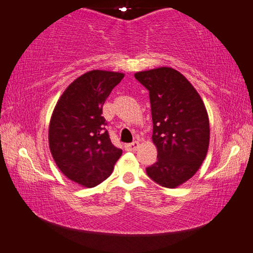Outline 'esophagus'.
Returning a JSON list of instances; mask_svg holds the SVG:
<instances>
[{
    "instance_id": "1",
    "label": "esophagus",
    "mask_w": 253,
    "mask_h": 253,
    "mask_svg": "<svg viewBox=\"0 0 253 253\" xmlns=\"http://www.w3.org/2000/svg\"><path fill=\"white\" fill-rule=\"evenodd\" d=\"M138 146H139V143L137 141H134V142L129 143V144H126L125 148L127 151H135L138 148Z\"/></svg>"
}]
</instances>
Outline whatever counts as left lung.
Masks as SVG:
<instances>
[{
	"instance_id": "left-lung-1",
	"label": "left lung",
	"mask_w": 253,
	"mask_h": 253,
	"mask_svg": "<svg viewBox=\"0 0 253 253\" xmlns=\"http://www.w3.org/2000/svg\"><path fill=\"white\" fill-rule=\"evenodd\" d=\"M135 78L149 90L152 141L158 160L146 168L153 182L168 188L198 171L209 148V118L205 103L179 71L161 67L139 71Z\"/></svg>"
}]
</instances>
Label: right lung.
<instances>
[{"label":"right lung","mask_w":253,"mask_h":253,"mask_svg":"<svg viewBox=\"0 0 253 253\" xmlns=\"http://www.w3.org/2000/svg\"><path fill=\"white\" fill-rule=\"evenodd\" d=\"M124 74L92 70L71 83L56 103L48 128V145L62 174L85 187L111 175L122 149L111 143L102 107Z\"/></svg>","instance_id":"obj_1"}]
</instances>
